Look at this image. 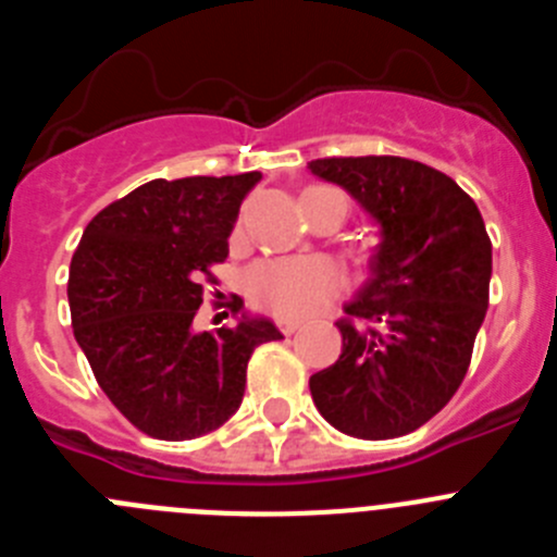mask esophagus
Masks as SVG:
<instances>
[{
  "instance_id": "esophagus-1",
  "label": "esophagus",
  "mask_w": 557,
  "mask_h": 557,
  "mask_svg": "<svg viewBox=\"0 0 557 557\" xmlns=\"http://www.w3.org/2000/svg\"><path fill=\"white\" fill-rule=\"evenodd\" d=\"M278 332L295 334V332H298V323H295V321H278Z\"/></svg>"
}]
</instances>
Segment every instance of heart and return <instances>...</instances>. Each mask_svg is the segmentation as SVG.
Here are the masks:
<instances>
[{"instance_id": "b5f03b06", "label": "heart", "mask_w": 557, "mask_h": 557, "mask_svg": "<svg viewBox=\"0 0 557 557\" xmlns=\"http://www.w3.org/2000/svg\"><path fill=\"white\" fill-rule=\"evenodd\" d=\"M332 200L348 214V200L337 189L312 186L301 195V203ZM245 289L262 309L284 321H304L321 312L343 289V275L329 259H270L259 262L245 275Z\"/></svg>"}]
</instances>
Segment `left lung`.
<instances>
[{
    "mask_svg": "<svg viewBox=\"0 0 557 557\" xmlns=\"http://www.w3.org/2000/svg\"><path fill=\"white\" fill-rule=\"evenodd\" d=\"M382 228L346 318L343 354L309 376L334 430L387 441L424 426L469 371L485 321L491 239L474 200L441 170L398 156L309 161Z\"/></svg>",
    "mask_w": 557,
    "mask_h": 557,
    "instance_id": "left-lung-1",
    "label": "left lung"
}]
</instances>
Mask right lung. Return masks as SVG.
<instances>
[{"instance_id":"right-lung-1","label":"right lung","mask_w":557,"mask_h":557,"mask_svg":"<svg viewBox=\"0 0 557 557\" xmlns=\"http://www.w3.org/2000/svg\"><path fill=\"white\" fill-rule=\"evenodd\" d=\"M259 181L262 172L147 181L83 231L66 289L75 339L102 393L145 435L189 441L223 426L243 405L253 348L282 339L250 314L214 332L191 323Z\"/></svg>"}]
</instances>
